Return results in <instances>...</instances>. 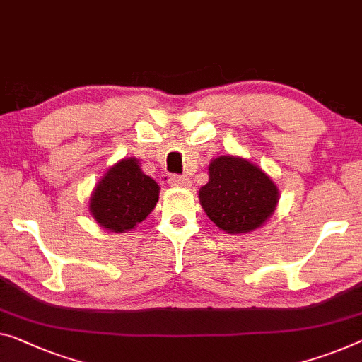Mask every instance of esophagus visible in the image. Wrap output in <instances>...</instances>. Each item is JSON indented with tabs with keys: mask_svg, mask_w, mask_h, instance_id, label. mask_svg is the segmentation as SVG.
<instances>
[{
	"mask_svg": "<svg viewBox=\"0 0 362 362\" xmlns=\"http://www.w3.org/2000/svg\"><path fill=\"white\" fill-rule=\"evenodd\" d=\"M169 183L172 187H190L192 180L187 175H170Z\"/></svg>",
	"mask_w": 362,
	"mask_h": 362,
	"instance_id": "obj_1",
	"label": "esophagus"
}]
</instances>
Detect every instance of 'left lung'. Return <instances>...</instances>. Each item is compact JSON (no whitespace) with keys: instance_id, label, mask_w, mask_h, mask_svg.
Returning a JSON list of instances; mask_svg holds the SVG:
<instances>
[{"instance_id":"left-lung-1","label":"left lung","mask_w":362,"mask_h":362,"mask_svg":"<svg viewBox=\"0 0 362 362\" xmlns=\"http://www.w3.org/2000/svg\"><path fill=\"white\" fill-rule=\"evenodd\" d=\"M208 170L209 180L199 188V203L224 233H250L274 213L278 187L258 165L235 156H219Z\"/></svg>"}]
</instances>
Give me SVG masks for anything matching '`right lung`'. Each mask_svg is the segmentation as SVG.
Here are the masks:
<instances>
[{"label": "right lung", "mask_w": 362, "mask_h": 362, "mask_svg": "<svg viewBox=\"0 0 362 362\" xmlns=\"http://www.w3.org/2000/svg\"><path fill=\"white\" fill-rule=\"evenodd\" d=\"M159 199V185L144 174L138 159L118 160L97 183L89 211L100 228L127 233L148 218Z\"/></svg>", "instance_id": "obj_1"}]
</instances>
